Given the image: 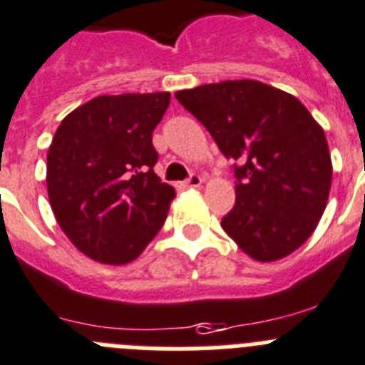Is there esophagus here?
<instances>
[{
  "mask_svg": "<svg viewBox=\"0 0 365 365\" xmlns=\"http://www.w3.org/2000/svg\"><path fill=\"white\" fill-rule=\"evenodd\" d=\"M180 185H182V187H185V189H195V187H200V185H202V178L198 176V174H192V176L189 178L187 182L180 183Z\"/></svg>",
  "mask_w": 365,
  "mask_h": 365,
  "instance_id": "esophagus-1",
  "label": "esophagus"
}]
</instances>
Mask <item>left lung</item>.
<instances>
[{
	"label": "left lung",
	"mask_w": 365,
	"mask_h": 365,
	"mask_svg": "<svg viewBox=\"0 0 365 365\" xmlns=\"http://www.w3.org/2000/svg\"><path fill=\"white\" fill-rule=\"evenodd\" d=\"M235 159V206L220 226L256 262L289 256L319 225L332 183L324 131L293 94L254 79L178 91Z\"/></svg>",
	"instance_id": "left-lung-1"
}]
</instances>
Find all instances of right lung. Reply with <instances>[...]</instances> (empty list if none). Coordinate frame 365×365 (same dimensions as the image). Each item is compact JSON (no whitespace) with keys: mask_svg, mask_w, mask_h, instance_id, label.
<instances>
[{"mask_svg":"<svg viewBox=\"0 0 365 365\" xmlns=\"http://www.w3.org/2000/svg\"><path fill=\"white\" fill-rule=\"evenodd\" d=\"M168 102L170 93L96 96L55 131L46 165L50 206L94 262H133L167 219L176 192L154 173L152 133Z\"/></svg>","mask_w":365,"mask_h":365,"instance_id":"right-lung-1","label":"right lung"}]
</instances>
